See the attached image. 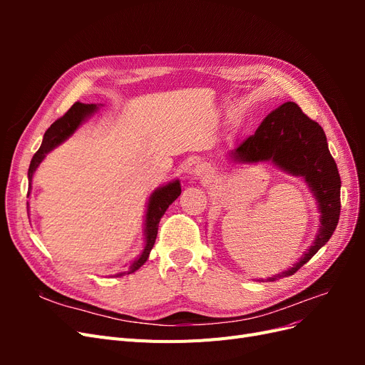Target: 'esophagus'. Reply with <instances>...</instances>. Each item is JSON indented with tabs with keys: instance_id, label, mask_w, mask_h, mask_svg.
Segmentation results:
<instances>
[{
	"instance_id": "34e87169",
	"label": "esophagus",
	"mask_w": 365,
	"mask_h": 365,
	"mask_svg": "<svg viewBox=\"0 0 365 365\" xmlns=\"http://www.w3.org/2000/svg\"><path fill=\"white\" fill-rule=\"evenodd\" d=\"M195 173H196V176H200V178H202V180H207L210 176L208 169H205L204 165H197V168L195 169Z\"/></svg>"
}]
</instances>
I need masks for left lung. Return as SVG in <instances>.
<instances>
[{
    "label": "left lung",
    "mask_w": 365,
    "mask_h": 365,
    "mask_svg": "<svg viewBox=\"0 0 365 365\" xmlns=\"http://www.w3.org/2000/svg\"><path fill=\"white\" fill-rule=\"evenodd\" d=\"M230 157L235 163L272 161L282 170L302 176L315 196L322 224L314 244L294 267L268 280L289 277L327 244L338 225L341 180L336 163L329 152L324 130L297 103L286 102L269 113L252 135L231 150Z\"/></svg>",
    "instance_id": "8db88e82"
}]
</instances>
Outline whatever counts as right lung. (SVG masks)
I'll list each match as a JSON object with an SVG mask.
<instances>
[{
  "mask_svg": "<svg viewBox=\"0 0 365 365\" xmlns=\"http://www.w3.org/2000/svg\"><path fill=\"white\" fill-rule=\"evenodd\" d=\"M98 109L97 105H85L76 102L67 113H65L61 118H58L54 123L46 130L43 134L42 145L38 149V152L33 155L30 161V168H29V184L31 189V180L33 175H35L38 165L42 163V160L46 158L47 153L53 150L56 146H59L61 143H63L67 138H70L76 129L79 128L86 118H90ZM30 193V192H29ZM27 193V196H29ZM181 195V184L178 180H175L169 184H165L163 187H158V189L153 192L149 196V202H148V210H146V219H145V248H143L140 256L132 260L128 264V269L125 272H120L118 275L123 274H132L135 272L140 267L145 264V262L149 259L150 250L153 248V244H155L157 233H158V224L163 215L165 213V210L169 208V205ZM29 207V202H27Z\"/></svg>",
  "mask_w": 365,
  "mask_h": 365,
  "instance_id": "right-lung-1",
  "label": "right lung"
}]
</instances>
